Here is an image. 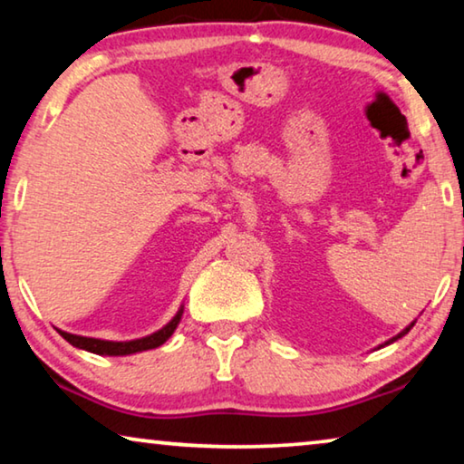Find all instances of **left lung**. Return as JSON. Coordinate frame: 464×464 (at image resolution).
Here are the masks:
<instances>
[{"label":"left lung","instance_id":"left-lung-1","mask_svg":"<svg viewBox=\"0 0 464 464\" xmlns=\"http://www.w3.org/2000/svg\"><path fill=\"white\" fill-rule=\"evenodd\" d=\"M415 322H417V319H415ZM415 322H411L409 325H406V327H404V330H402L401 334H396V336H394V338H390L388 342H383V344H380V346H377V348H382V346H388V344H392V342H396L398 338H402V336H406V334H409V332H411V327H412V325H415Z\"/></svg>","mask_w":464,"mask_h":464}]
</instances>
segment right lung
<instances>
[{
    "instance_id": "add662e5",
    "label": "right lung",
    "mask_w": 464,
    "mask_h": 464,
    "mask_svg": "<svg viewBox=\"0 0 464 464\" xmlns=\"http://www.w3.org/2000/svg\"><path fill=\"white\" fill-rule=\"evenodd\" d=\"M184 313V304H180L176 315L169 319V322L161 327V330L149 334V336H142L137 340H124V342H113V340H102V338H87V336H76V334L58 330L60 336L70 342V344L81 348V351H87L92 354H105V356H126V354H137L142 351H151V348L161 346L172 334L176 332L178 324H180Z\"/></svg>"
}]
</instances>
